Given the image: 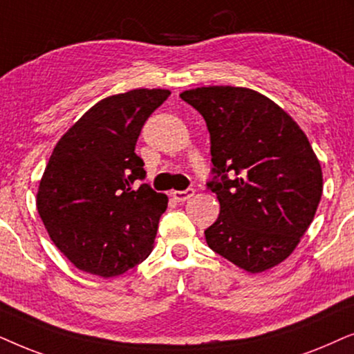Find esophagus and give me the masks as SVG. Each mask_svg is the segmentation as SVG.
<instances>
[{
    "mask_svg": "<svg viewBox=\"0 0 354 354\" xmlns=\"http://www.w3.org/2000/svg\"><path fill=\"white\" fill-rule=\"evenodd\" d=\"M194 196V189H186V191H173L171 192V197L176 202H186V201H189L191 197Z\"/></svg>",
    "mask_w": 354,
    "mask_h": 354,
    "instance_id": "1",
    "label": "esophagus"
}]
</instances>
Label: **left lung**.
Segmentation results:
<instances>
[{
    "instance_id": "1",
    "label": "left lung",
    "mask_w": 354,
    "mask_h": 354,
    "mask_svg": "<svg viewBox=\"0 0 354 354\" xmlns=\"http://www.w3.org/2000/svg\"><path fill=\"white\" fill-rule=\"evenodd\" d=\"M180 97L210 133L215 176L207 186L220 214L205 230L207 244L246 272L279 266L308 232L322 196V168L303 129L252 88L209 86Z\"/></svg>"
}]
</instances>
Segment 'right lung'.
I'll use <instances>...</instances> for the list:
<instances>
[{
	"label": "right lung",
	"mask_w": 354,
	"mask_h": 354,
	"mask_svg": "<svg viewBox=\"0 0 354 354\" xmlns=\"http://www.w3.org/2000/svg\"><path fill=\"white\" fill-rule=\"evenodd\" d=\"M134 88L95 103L55 145L37 191V210L55 246L79 270L110 279L149 257L168 197L144 180L136 142L169 97Z\"/></svg>",
	"instance_id": "1"
}]
</instances>
